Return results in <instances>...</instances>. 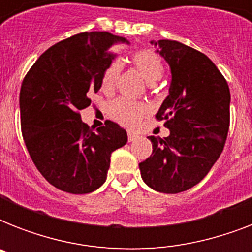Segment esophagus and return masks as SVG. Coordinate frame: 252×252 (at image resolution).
<instances>
[{
    "label": "esophagus",
    "mask_w": 252,
    "mask_h": 252,
    "mask_svg": "<svg viewBox=\"0 0 252 252\" xmlns=\"http://www.w3.org/2000/svg\"><path fill=\"white\" fill-rule=\"evenodd\" d=\"M136 138H137V134L132 133V132H128V141L132 142V141H134Z\"/></svg>",
    "instance_id": "34e87169"
}]
</instances>
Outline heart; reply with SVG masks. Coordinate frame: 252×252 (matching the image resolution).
Listing matches in <instances>:
<instances>
[{
  "instance_id": "heart-1",
  "label": "heart",
  "mask_w": 252,
  "mask_h": 252,
  "mask_svg": "<svg viewBox=\"0 0 252 252\" xmlns=\"http://www.w3.org/2000/svg\"><path fill=\"white\" fill-rule=\"evenodd\" d=\"M130 63L137 69L140 74L148 82L153 84L161 80L165 72V66L161 57L152 49H138L130 56ZM120 63L118 60L111 61L103 70L102 89L104 91H111L115 87L118 78L120 76ZM148 106L145 103L134 102L126 98H118L108 104V114L114 120L126 126H136L144 116L148 114Z\"/></svg>"
}]
</instances>
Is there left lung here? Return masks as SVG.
Masks as SVG:
<instances>
[{"label":"left lung","instance_id":"left-lung-1","mask_svg":"<svg viewBox=\"0 0 252 252\" xmlns=\"http://www.w3.org/2000/svg\"><path fill=\"white\" fill-rule=\"evenodd\" d=\"M158 44L172 80L156 119L165 120L170 136H149L153 152L138 166L150 188L179 193L201 182L222 153L230 126V90L204 53L176 40Z\"/></svg>","mask_w":252,"mask_h":252}]
</instances>
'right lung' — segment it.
Returning <instances> with one entry per match:
<instances>
[{
	"instance_id": "add662e5",
	"label": "right lung",
	"mask_w": 252,
	"mask_h": 252,
	"mask_svg": "<svg viewBox=\"0 0 252 252\" xmlns=\"http://www.w3.org/2000/svg\"><path fill=\"white\" fill-rule=\"evenodd\" d=\"M118 41L106 31L81 32L48 48L23 78L19 94L22 136L32 162L53 187L82 195L107 178L111 153L126 144V132L114 122L94 129L80 111L102 86V74ZM128 43V41H126Z\"/></svg>"
}]
</instances>
